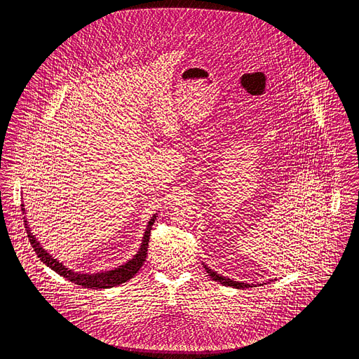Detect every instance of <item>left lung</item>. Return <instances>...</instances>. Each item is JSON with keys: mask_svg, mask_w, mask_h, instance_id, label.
<instances>
[{"mask_svg": "<svg viewBox=\"0 0 359 359\" xmlns=\"http://www.w3.org/2000/svg\"><path fill=\"white\" fill-rule=\"evenodd\" d=\"M205 269L207 271L208 276L214 280V281H218L221 283L222 285H227V287H233V288H237V290H243V288H252L255 284H246V283H239V281H234V280H230V278H226L223 276H219L217 272H214L212 269L207 268L205 265ZM261 285V284H259Z\"/></svg>", "mask_w": 359, "mask_h": 359, "instance_id": "1", "label": "left lung"}]
</instances>
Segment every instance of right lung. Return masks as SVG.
I'll return each mask as SVG.
<instances>
[{"mask_svg":"<svg viewBox=\"0 0 359 359\" xmlns=\"http://www.w3.org/2000/svg\"><path fill=\"white\" fill-rule=\"evenodd\" d=\"M154 219H156V215L151 218V221H149L148 226H147L141 248H140V250H138V253L135 256V258H132L128 264L121 265L120 268H116L113 271L94 274L75 273V272L69 271V268H66L65 265H62V262H59L55 258H52V256H50L40 246V243L36 241V238L32 236V233H29V227L27 226V223H25V227L28 229L27 230L28 238H29V242H31L36 255L47 266H50L52 271H55L56 273L63 276L65 278H67L71 283H75L76 285H82L85 288H93V290H102V288L104 290V288H113L116 285H120L122 283L130 280L140 271V268L144 265V261L147 258L148 242H149V237H151V230H152Z\"/></svg>","mask_w":359,"mask_h":359,"instance_id":"add662e5","label":"right lung"}]
</instances>
